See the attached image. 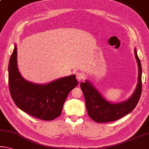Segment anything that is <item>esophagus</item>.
<instances>
[{
    "label": "esophagus",
    "instance_id": "obj_1",
    "mask_svg": "<svg viewBox=\"0 0 149 149\" xmlns=\"http://www.w3.org/2000/svg\"><path fill=\"white\" fill-rule=\"evenodd\" d=\"M75 75H76V78L78 81H81V80L84 79L85 77L84 73L81 72V71H78V72H77L76 74H75Z\"/></svg>",
    "mask_w": 149,
    "mask_h": 149
}]
</instances>
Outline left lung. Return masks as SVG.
Returning a JSON list of instances; mask_svg holds the SVG:
<instances>
[{
    "mask_svg": "<svg viewBox=\"0 0 149 149\" xmlns=\"http://www.w3.org/2000/svg\"><path fill=\"white\" fill-rule=\"evenodd\" d=\"M134 55L139 65V83L134 93L128 100L119 103H109L89 82L86 81L80 84L84 95L87 113L94 121L107 123L116 121L131 113L137 105L142 91V68L136 49H134Z\"/></svg>",
    "mask_w": 149,
    "mask_h": 149,
    "instance_id": "8db88e82",
    "label": "left lung"
}]
</instances>
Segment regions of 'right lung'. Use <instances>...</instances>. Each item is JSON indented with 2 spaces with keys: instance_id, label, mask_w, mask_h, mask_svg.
<instances>
[{
  "instance_id": "1",
  "label": "right lung",
  "mask_w": 149,
  "mask_h": 149,
  "mask_svg": "<svg viewBox=\"0 0 149 149\" xmlns=\"http://www.w3.org/2000/svg\"><path fill=\"white\" fill-rule=\"evenodd\" d=\"M16 56L15 46L8 64V86L14 102L23 111L38 119L51 121L58 117L68 94L78 84L75 75L46 85L30 83L18 72Z\"/></svg>"
}]
</instances>
